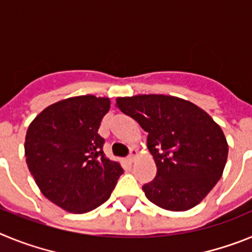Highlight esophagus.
<instances>
[{"label": "esophagus", "mask_w": 252, "mask_h": 252, "mask_svg": "<svg viewBox=\"0 0 252 252\" xmlns=\"http://www.w3.org/2000/svg\"><path fill=\"white\" fill-rule=\"evenodd\" d=\"M136 157H137V150H135V149H131V151H130V155H128V161H135V159H136Z\"/></svg>", "instance_id": "1"}]
</instances>
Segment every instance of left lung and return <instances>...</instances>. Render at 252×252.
<instances>
[{"instance_id":"obj_1","label":"left lung","mask_w":252,"mask_h":252,"mask_svg":"<svg viewBox=\"0 0 252 252\" xmlns=\"http://www.w3.org/2000/svg\"><path fill=\"white\" fill-rule=\"evenodd\" d=\"M116 106L148 132L157 177L142 187L146 198L168 211L197 206L222 177L228 145L206 111L164 94L119 97Z\"/></svg>"}]
</instances>
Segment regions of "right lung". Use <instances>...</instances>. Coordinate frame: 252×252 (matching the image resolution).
I'll return each instance as SVG.
<instances>
[{"label": "right lung", "mask_w": 252, "mask_h": 252, "mask_svg": "<svg viewBox=\"0 0 252 252\" xmlns=\"http://www.w3.org/2000/svg\"><path fill=\"white\" fill-rule=\"evenodd\" d=\"M110 98L92 94L46 107L26 132V164L49 201L72 213H86L110 198L120 162L106 158L98 128Z\"/></svg>", "instance_id": "1"}]
</instances>
